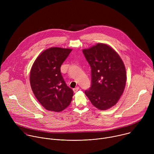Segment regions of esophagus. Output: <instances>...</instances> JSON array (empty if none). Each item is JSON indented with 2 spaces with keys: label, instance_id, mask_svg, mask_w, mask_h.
I'll return each instance as SVG.
<instances>
[{
  "label": "esophagus",
  "instance_id": "34e87169",
  "mask_svg": "<svg viewBox=\"0 0 154 154\" xmlns=\"http://www.w3.org/2000/svg\"><path fill=\"white\" fill-rule=\"evenodd\" d=\"M79 90H80V88H79V86H77V87H76V88H75L73 89V91H74V93H76V92H77Z\"/></svg>",
  "mask_w": 154,
  "mask_h": 154
}]
</instances>
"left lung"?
Wrapping results in <instances>:
<instances>
[{
    "mask_svg": "<svg viewBox=\"0 0 154 154\" xmlns=\"http://www.w3.org/2000/svg\"><path fill=\"white\" fill-rule=\"evenodd\" d=\"M83 53L91 68V86L85 91L91 103L100 110L115 105L126 83V70L118 54L109 46L98 43Z\"/></svg>",
    "mask_w": 154,
    "mask_h": 154,
    "instance_id": "obj_1",
    "label": "left lung"
}]
</instances>
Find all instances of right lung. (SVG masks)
Returning <instances> with one entry per match:
<instances>
[{"label":"right lung","instance_id":"1","mask_svg":"<svg viewBox=\"0 0 154 154\" xmlns=\"http://www.w3.org/2000/svg\"><path fill=\"white\" fill-rule=\"evenodd\" d=\"M72 50L51 48L41 53L32 65L30 74L32 90L47 110L60 112L71 103L73 91L66 84L60 68Z\"/></svg>","mask_w":154,"mask_h":154}]
</instances>
